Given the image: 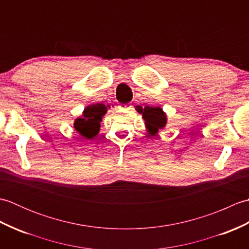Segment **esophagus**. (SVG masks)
Masks as SVG:
<instances>
[{"label":"esophagus","mask_w":249,"mask_h":249,"mask_svg":"<svg viewBox=\"0 0 249 249\" xmlns=\"http://www.w3.org/2000/svg\"><path fill=\"white\" fill-rule=\"evenodd\" d=\"M119 108L123 109V110H129V109H131V105L130 104H123V105H120Z\"/></svg>","instance_id":"1"}]
</instances>
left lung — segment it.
<instances>
[{
    "instance_id": "left-lung-1",
    "label": "left lung",
    "mask_w": 249,
    "mask_h": 249,
    "mask_svg": "<svg viewBox=\"0 0 249 249\" xmlns=\"http://www.w3.org/2000/svg\"><path fill=\"white\" fill-rule=\"evenodd\" d=\"M137 111L143 116L147 131L150 134H157L158 130L162 129L167 124V116L160 107H150L146 106L144 109L137 107Z\"/></svg>"
}]
</instances>
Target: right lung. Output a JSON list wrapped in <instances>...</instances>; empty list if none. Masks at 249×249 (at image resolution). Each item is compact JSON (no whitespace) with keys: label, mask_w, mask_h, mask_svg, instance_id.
<instances>
[{"label":"right lung","mask_w":249,"mask_h":249,"mask_svg":"<svg viewBox=\"0 0 249 249\" xmlns=\"http://www.w3.org/2000/svg\"><path fill=\"white\" fill-rule=\"evenodd\" d=\"M107 112V107L103 104L89 105L84 109L81 118L76 119L73 127L86 139L96 136L100 128V122Z\"/></svg>","instance_id":"1"}]
</instances>
